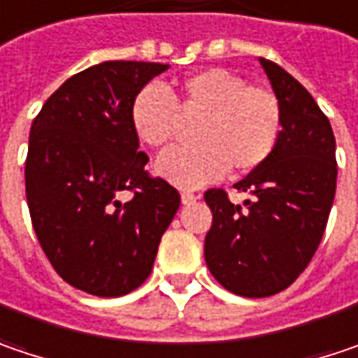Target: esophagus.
I'll list each match as a JSON object with an SVG mask.
<instances>
[{"label":"esophagus","mask_w":358,"mask_h":358,"mask_svg":"<svg viewBox=\"0 0 358 358\" xmlns=\"http://www.w3.org/2000/svg\"><path fill=\"white\" fill-rule=\"evenodd\" d=\"M196 199H199V196H196V194H192V192H182V194H180L182 204H192Z\"/></svg>","instance_id":"34e87169"}]
</instances>
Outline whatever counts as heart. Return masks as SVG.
<instances>
[{
	"label": "heart",
	"instance_id": "1",
	"mask_svg": "<svg viewBox=\"0 0 358 358\" xmlns=\"http://www.w3.org/2000/svg\"><path fill=\"white\" fill-rule=\"evenodd\" d=\"M180 107L202 113L194 148H172L156 159V174L178 188H199L227 174L251 172L269 158L282 134V105L269 89L247 85L239 74L210 66L180 83ZM129 121L150 148L170 141L176 101L158 83L141 87L131 101Z\"/></svg>",
	"mask_w": 358,
	"mask_h": 358
}]
</instances>
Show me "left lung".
Here are the masks:
<instances>
[{
	"label": "left lung",
	"instance_id": "1",
	"mask_svg": "<svg viewBox=\"0 0 358 358\" xmlns=\"http://www.w3.org/2000/svg\"><path fill=\"white\" fill-rule=\"evenodd\" d=\"M282 105L273 154L235 184L251 199L233 204L222 190L204 192L213 227L204 259L215 280L245 298L273 296L310 263L324 235L336 192V141L330 121L304 87L259 58Z\"/></svg>",
	"mask_w": 358,
	"mask_h": 358
}]
</instances>
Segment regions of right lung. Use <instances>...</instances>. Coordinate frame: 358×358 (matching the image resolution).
I'll list each match as a JSON object with an SVG mask.
<instances>
[{"label":"right lung","mask_w":358,"mask_h":358,"mask_svg":"<svg viewBox=\"0 0 358 358\" xmlns=\"http://www.w3.org/2000/svg\"><path fill=\"white\" fill-rule=\"evenodd\" d=\"M168 69L95 64L62 83L30 129L26 199L38 241L64 282L99 298L148 280L180 206L178 190L143 170L148 156L129 121L137 91ZM127 189L134 199L123 203Z\"/></svg>","instance_id":"right-lung-1"}]
</instances>
